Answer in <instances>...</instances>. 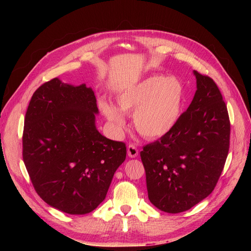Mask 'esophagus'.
<instances>
[{
	"mask_svg": "<svg viewBox=\"0 0 251 251\" xmlns=\"http://www.w3.org/2000/svg\"><path fill=\"white\" fill-rule=\"evenodd\" d=\"M127 153L130 157H136L138 155V150L134 144H129V147L127 149Z\"/></svg>",
	"mask_w": 251,
	"mask_h": 251,
	"instance_id": "obj_1",
	"label": "esophagus"
}]
</instances>
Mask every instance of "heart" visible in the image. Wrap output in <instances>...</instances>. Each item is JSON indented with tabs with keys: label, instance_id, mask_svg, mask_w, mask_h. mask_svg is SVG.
Here are the masks:
<instances>
[{
	"label": "heart",
	"instance_id": "1",
	"mask_svg": "<svg viewBox=\"0 0 251 251\" xmlns=\"http://www.w3.org/2000/svg\"><path fill=\"white\" fill-rule=\"evenodd\" d=\"M118 108L100 100V108L117 127L124 125L123 114L133 113V124L147 138H160L177 125L184 103V87L175 77L154 75L126 87L117 95Z\"/></svg>",
	"mask_w": 251,
	"mask_h": 251
}]
</instances>
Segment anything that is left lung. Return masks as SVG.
Wrapping results in <instances>:
<instances>
[{
    "label": "left lung",
    "mask_w": 251,
    "mask_h": 251,
    "mask_svg": "<svg viewBox=\"0 0 251 251\" xmlns=\"http://www.w3.org/2000/svg\"><path fill=\"white\" fill-rule=\"evenodd\" d=\"M196 91L172 131L140 151L150 201L169 214L185 212L213 192L225 165L230 121L221 92L193 71Z\"/></svg>",
    "instance_id": "1"
}]
</instances>
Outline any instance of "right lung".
I'll return each mask as SVG.
<instances>
[{"label":"right lung","instance_id":"1","mask_svg":"<svg viewBox=\"0 0 251 251\" xmlns=\"http://www.w3.org/2000/svg\"><path fill=\"white\" fill-rule=\"evenodd\" d=\"M97 99L85 83L39 86L24 120L23 161L37 194L69 215L92 212L126 159L125 143L101 135Z\"/></svg>","mask_w":251,"mask_h":251}]
</instances>
